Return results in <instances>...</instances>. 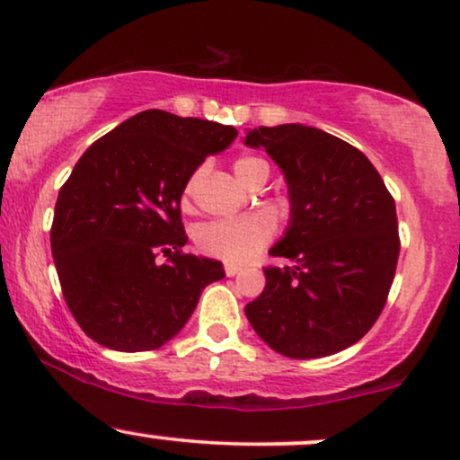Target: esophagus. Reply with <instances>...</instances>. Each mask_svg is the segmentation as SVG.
I'll return each mask as SVG.
<instances>
[{
    "instance_id": "esophagus-1",
    "label": "esophagus",
    "mask_w": 460,
    "mask_h": 460,
    "mask_svg": "<svg viewBox=\"0 0 460 460\" xmlns=\"http://www.w3.org/2000/svg\"><path fill=\"white\" fill-rule=\"evenodd\" d=\"M240 272H242L240 265H235V263H226L225 265V274L226 276H235V274H240Z\"/></svg>"
}]
</instances>
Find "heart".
Listing matches in <instances>:
<instances>
[{
  "instance_id": "b5f03b06",
  "label": "heart",
  "mask_w": 460,
  "mask_h": 460,
  "mask_svg": "<svg viewBox=\"0 0 460 460\" xmlns=\"http://www.w3.org/2000/svg\"><path fill=\"white\" fill-rule=\"evenodd\" d=\"M235 175L244 181L246 186L259 180H268L270 164L263 158L244 154L234 163ZM206 167L192 171L184 186V203H190L195 197L199 184H201ZM276 225L274 218L265 212H254L237 218L212 220V223L201 225L195 234V242L199 251L209 254V257L223 259L226 263H246L270 244L274 237Z\"/></svg>"
}]
</instances>
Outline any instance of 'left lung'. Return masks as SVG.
I'll return each mask as SVG.
<instances>
[{"label": "left lung", "mask_w": 460, "mask_h": 460, "mask_svg": "<svg viewBox=\"0 0 460 460\" xmlns=\"http://www.w3.org/2000/svg\"><path fill=\"white\" fill-rule=\"evenodd\" d=\"M244 143L283 169L291 218L270 254L296 261L263 270L265 289L246 304V317L280 356L347 349L373 328L394 280V199L358 147L313 126H259Z\"/></svg>", "instance_id": "1"}]
</instances>
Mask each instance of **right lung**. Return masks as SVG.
<instances>
[{"instance_id": "1", "label": "right lung", "mask_w": 460, "mask_h": 460, "mask_svg": "<svg viewBox=\"0 0 460 460\" xmlns=\"http://www.w3.org/2000/svg\"><path fill=\"white\" fill-rule=\"evenodd\" d=\"M235 137L234 126L149 109L75 164L55 203L51 251L72 317L98 345L158 349L225 276L220 261L181 251L180 201L192 171Z\"/></svg>"}]
</instances>
